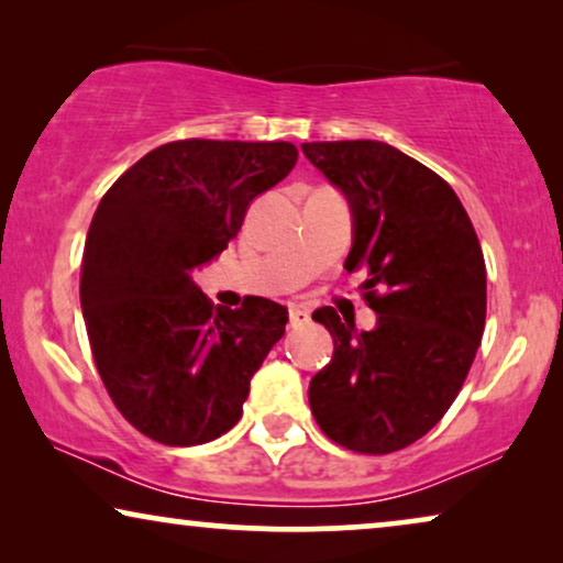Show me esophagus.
Returning a JSON list of instances; mask_svg holds the SVG:
<instances>
[{
	"instance_id": "obj_1",
	"label": "esophagus",
	"mask_w": 563,
	"mask_h": 563,
	"mask_svg": "<svg viewBox=\"0 0 563 563\" xmlns=\"http://www.w3.org/2000/svg\"><path fill=\"white\" fill-rule=\"evenodd\" d=\"M309 313H306L303 309H298V306H290L288 309V324L294 327V329H298V327H306L309 324Z\"/></svg>"
}]
</instances>
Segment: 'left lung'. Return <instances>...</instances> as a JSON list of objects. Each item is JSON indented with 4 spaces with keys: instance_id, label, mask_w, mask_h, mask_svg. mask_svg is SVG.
Masks as SVG:
<instances>
[{
    "instance_id": "left-lung-1",
    "label": "left lung",
    "mask_w": 563,
    "mask_h": 563,
    "mask_svg": "<svg viewBox=\"0 0 563 563\" xmlns=\"http://www.w3.org/2000/svg\"><path fill=\"white\" fill-rule=\"evenodd\" d=\"M306 159L347 195L355 242L344 267H365L363 298L378 313L355 332L332 306L313 313L334 340L311 378L321 432L355 453L401 451L451 409L486 319L482 244L443 177L380 141H313Z\"/></svg>"
}]
</instances>
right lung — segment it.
Segmentation results:
<instances>
[{
	"mask_svg": "<svg viewBox=\"0 0 563 563\" xmlns=\"http://www.w3.org/2000/svg\"><path fill=\"white\" fill-rule=\"evenodd\" d=\"M296 159L288 141H169L97 206L79 280L89 347L120 415L156 443L229 432L286 332L280 303L246 296L239 309L213 306L190 269L227 250L252 200Z\"/></svg>",
	"mask_w": 563,
	"mask_h": 563,
	"instance_id": "obj_1",
	"label": "right lung"
}]
</instances>
